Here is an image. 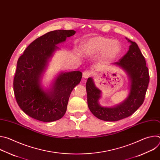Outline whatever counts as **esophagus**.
I'll return each instance as SVG.
<instances>
[{
	"label": "esophagus",
	"mask_w": 160,
	"mask_h": 160,
	"mask_svg": "<svg viewBox=\"0 0 160 160\" xmlns=\"http://www.w3.org/2000/svg\"><path fill=\"white\" fill-rule=\"evenodd\" d=\"M90 75H91V72H89V71H88V70L84 71V72H83V77L84 78H88V77L90 76Z\"/></svg>",
	"instance_id": "esophagus-1"
}]
</instances>
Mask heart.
<instances>
[{
  "label": "heart",
  "mask_w": 160,
  "mask_h": 160,
  "mask_svg": "<svg viewBox=\"0 0 160 160\" xmlns=\"http://www.w3.org/2000/svg\"><path fill=\"white\" fill-rule=\"evenodd\" d=\"M121 51V45L117 40H111L102 36H94L82 44L81 52L86 58H92L101 53L102 57L111 60L117 57Z\"/></svg>",
  "instance_id": "heart-1"
}]
</instances>
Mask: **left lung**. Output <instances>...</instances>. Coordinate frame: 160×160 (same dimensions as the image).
Returning a JSON list of instances; mask_svg holds the SVG:
<instances>
[{
    "label": "left lung",
    "mask_w": 160,
    "mask_h": 160,
    "mask_svg": "<svg viewBox=\"0 0 160 160\" xmlns=\"http://www.w3.org/2000/svg\"><path fill=\"white\" fill-rule=\"evenodd\" d=\"M126 39L130 43L128 51L118 62L111 65L127 74L129 81L127 97L117 105L102 106L99 103L102 91L96 86L94 79L90 77L86 83L88 108L96 117L104 121H118L132 115L142 104L148 89L149 75L144 57L138 44Z\"/></svg>",
    "instance_id": "left-lung-1"
}]
</instances>
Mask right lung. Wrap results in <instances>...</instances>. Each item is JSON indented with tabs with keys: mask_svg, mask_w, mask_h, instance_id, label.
<instances>
[{
	"mask_svg": "<svg viewBox=\"0 0 160 160\" xmlns=\"http://www.w3.org/2000/svg\"><path fill=\"white\" fill-rule=\"evenodd\" d=\"M75 30L49 32L32 42L17 62L14 78L16 101L27 115L39 121L51 122L61 118L73 89L81 81L80 71L60 72L48 87L42 83L43 77L57 45L75 34Z\"/></svg>",
	"mask_w": 160,
	"mask_h": 160,
	"instance_id": "obj_1",
	"label": "right lung"
}]
</instances>
